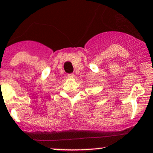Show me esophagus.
Returning a JSON list of instances; mask_svg holds the SVG:
<instances>
[{
  "label": "esophagus",
  "mask_w": 153,
  "mask_h": 153,
  "mask_svg": "<svg viewBox=\"0 0 153 153\" xmlns=\"http://www.w3.org/2000/svg\"><path fill=\"white\" fill-rule=\"evenodd\" d=\"M68 77L69 78H71V79H73V78H74V77H75V75L74 74H68Z\"/></svg>",
  "instance_id": "obj_1"
}]
</instances>
